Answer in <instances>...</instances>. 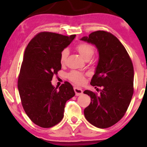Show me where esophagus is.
<instances>
[{"label":"esophagus","mask_w":147,"mask_h":147,"mask_svg":"<svg viewBox=\"0 0 147 147\" xmlns=\"http://www.w3.org/2000/svg\"><path fill=\"white\" fill-rule=\"evenodd\" d=\"M74 91H75L76 95L77 96L82 95V93H83V90H82L81 89V88H78V87H75V88H74Z\"/></svg>","instance_id":"1"}]
</instances>
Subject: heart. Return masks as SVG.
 Here are the masks:
<instances>
[{"label": "heart", "instance_id": "1", "mask_svg": "<svg viewBox=\"0 0 147 147\" xmlns=\"http://www.w3.org/2000/svg\"><path fill=\"white\" fill-rule=\"evenodd\" d=\"M76 49L79 52V53L84 57L86 60L90 59L94 53V47L88 43H82L78 45L76 47ZM69 51L67 49H63L60 54V63L64 64L67 60ZM67 77L69 80L73 82L76 84H82L85 80V75L82 72L78 71H72L68 74Z\"/></svg>", "mask_w": 147, "mask_h": 147}]
</instances>
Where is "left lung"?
Returning <instances> with one entry per match:
<instances>
[{
    "instance_id": "8db88e82",
    "label": "left lung",
    "mask_w": 147,
    "mask_h": 147,
    "mask_svg": "<svg viewBox=\"0 0 147 147\" xmlns=\"http://www.w3.org/2000/svg\"><path fill=\"white\" fill-rule=\"evenodd\" d=\"M80 40L97 48L99 59L90 84L103 88L99 95L90 90L84 92L91 98L84 116L96 127H110L123 117L133 95L132 61L123 45L108 32L97 31Z\"/></svg>"
}]
</instances>
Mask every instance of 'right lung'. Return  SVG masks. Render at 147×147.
Listing matches in <instances>:
<instances>
[{"label": "right lung", "mask_w": 147, "mask_h": 147, "mask_svg": "<svg viewBox=\"0 0 147 147\" xmlns=\"http://www.w3.org/2000/svg\"><path fill=\"white\" fill-rule=\"evenodd\" d=\"M76 35L68 37L51 32L38 33L28 44L18 79V90L24 110L31 121L42 128L53 127L63 118L66 102L75 96L65 82L59 90L52 85L61 69V52Z\"/></svg>", "instance_id": "add662e5"}]
</instances>
